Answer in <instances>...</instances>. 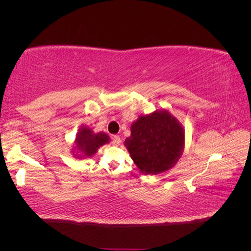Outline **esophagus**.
<instances>
[{
	"label": "esophagus",
	"mask_w": 251,
	"mask_h": 251,
	"mask_svg": "<svg viewBox=\"0 0 251 251\" xmlns=\"http://www.w3.org/2000/svg\"><path fill=\"white\" fill-rule=\"evenodd\" d=\"M120 142H121V140H120L119 136H117V135L113 136V138H112V144H114V146L117 147V146H119Z\"/></svg>",
	"instance_id": "esophagus-1"
}]
</instances>
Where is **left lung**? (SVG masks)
I'll return each mask as SVG.
<instances>
[{
    "mask_svg": "<svg viewBox=\"0 0 251 251\" xmlns=\"http://www.w3.org/2000/svg\"><path fill=\"white\" fill-rule=\"evenodd\" d=\"M184 130L168 110L140 116L125 140L134 163L141 173L157 175L171 170L183 154Z\"/></svg>",
    "mask_w": 251,
    "mask_h": 251,
    "instance_id": "8db88e82",
    "label": "left lung"
}]
</instances>
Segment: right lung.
<instances>
[{"label":"right lung","instance_id":"right-lung-1","mask_svg":"<svg viewBox=\"0 0 251 251\" xmlns=\"http://www.w3.org/2000/svg\"><path fill=\"white\" fill-rule=\"evenodd\" d=\"M109 142V135L102 132L94 133L90 127L82 126L75 138L72 153L75 158H90L96 154L98 149Z\"/></svg>","mask_w":251,"mask_h":251}]
</instances>
